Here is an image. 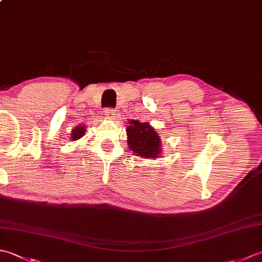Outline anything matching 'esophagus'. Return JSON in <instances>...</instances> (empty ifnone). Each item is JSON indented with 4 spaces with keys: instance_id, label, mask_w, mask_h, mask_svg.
Listing matches in <instances>:
<instances>
[{
    "instance_id": "1",
    "label": "esophagus",
    "mask_w": 262,
    "mask_h": 262,
    "mask_svg": "<svg viewBox=\"0 0 262 262\" xmlns=\"http://www.w3.org/2000/svg\"><path fill=\"white\" fill-rule=\"evenodd\" d=\"M104 116L109 119H114L116 117V111L114 109H110V108L104 109Z\"/></svg>"
}]
</instances>
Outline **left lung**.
Returning a JSON list of instances; mask_svg holds the SVG:
<instances>
[{
	"mask_svg": "<svg viewBox=\"0 0 262 262\" xmlns=\"http://www.w3.org/2000/svg\"><path fill=\"white\" fill-rule=\"evenodd\" d=\"M127 124V144L133 153L142 159H157L163 153L162 142L149 122L132 119Z\"/></svg>",
	"mask_w": 262,
	"mask_h": 262,
	"instance_id": "left-lung-1",
	"label": "left lung"
}]
</instances>
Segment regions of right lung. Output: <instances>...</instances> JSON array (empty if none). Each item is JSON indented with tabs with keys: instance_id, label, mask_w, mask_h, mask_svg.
I'll list each match as a JSON object with an SVG mask.
<instances>
[{
	"instance_id": "right-lung-1",
	"label": "right lung",
	"mask_w": 262,
	"mask_h": 262,
	"mask_svg": "<svg viewBox=\"0 0 262 262\" xmlns=\"http://www.w3.org/2000/svg\"><path fill=\"white\" fill-rule=\"evenodd\" d=\"M85 125H79L76 126L73 130H72V134H71V141H77L80 140L81 137L84 136L85 134Z\"/></svg>"
}]
</instances>
